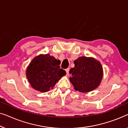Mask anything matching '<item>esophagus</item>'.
<instances>
[{
    "label": "esophagus",
    "instance_id": "esophagus-1",
    "mask_svg": "<svg viewBox=\"0 0 128 128\" xmlns=\"http://www.w3.org/2000/svg\"><path fill=\"white\" fill-rule=\"evenodd\" d=\"M69 70H70L69 68H67V69L66 70V75H67V76H68V75H69Z\"/></svg>",
    "mask_w": 128,
    "mask_h": 128
}]
</instances>
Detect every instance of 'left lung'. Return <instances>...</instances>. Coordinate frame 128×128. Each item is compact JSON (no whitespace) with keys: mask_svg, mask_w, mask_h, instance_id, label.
<instances>
[{"mask_svg":"<svg viewBox=\"0 0 128 128\" xmlns=\"http://www.w3.org/2000/svg\"><path fill=\"white\" fill-rule=\"evenodd\" d=\"M75 66L71 68L70 80L75 90L86 93L99 86L103 75L102 64L92 57H80L74 61Z\"/></svg>","mask_w":128,"mask_h":128,"instance_id":"8db88e82","label":"left lung"}]
</instances>
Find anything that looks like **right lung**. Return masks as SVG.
Returning <instances> with one entry per match:
<instances>
[{"label":"right lung","mask_w":128,"mask_h":128,"mask_svg":"<svg viewBox=\"0 0 128 128\" xmlns=\"http://www.w3.org/2000/svg\"><path fill=\"white\" fill-rule=\"evenodd\" d=\"M60 61L48 54L35 57L28 66L26 75L34 89L47 92L55 86L66 72L60 68Z\"/></svg>","instance_id":"add662e5"}]
</instances>
